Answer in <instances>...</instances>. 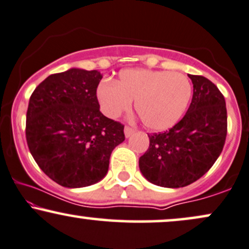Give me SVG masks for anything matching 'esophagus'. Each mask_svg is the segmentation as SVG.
<instances>
[{
	"mask_svg": "<svg viewBox=\"0 0 249 249\" xmlns=\"http://www.w3.org/2000/svg\"><path fill=\"white\" fill-rule=\"evenodd\" d=\"M124 133H125V137L130 138L134 133V130H133V128L128 127V126H125L124 127Z\"/></svg>",
	"mask_w": 249,
	"mask_h": 249,
	"instance_id": "1",
	"label": "esophagus"
}]
</instances>
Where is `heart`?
<instances>
[{"instance_id":"1","label":"heart","mask_w":249,"mask_h":249,"mask_svg":"<svg viewBox=\"0 0 249 249\" xmlns=\"http://www.w3.org/2000/svg\"><path fill=\"white\" fill-rule=\"evenodd\" d=\"M191 94V83L183 74L145 68L122 71L117 82L103 81L96 89L104 115L115 118L134 101L143 125L152 131L173 127L187 110Z\"/></svg>"}]
</instances>
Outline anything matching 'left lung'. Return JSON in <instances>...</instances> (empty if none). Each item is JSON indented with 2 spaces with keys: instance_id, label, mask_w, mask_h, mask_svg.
Wrapping results in <instances>:
<instances>
[{
  "instance_id": "left-lung-1",
  "label": "left lung",
  "mask_w": 249,
  "mask_h": 249,
  "mask_svg": "<svg viewBox=\"0 0 249 249\" xmlns=\"http://www.w3.org/2000/svg\"><path fill=\"white\" fill-rule=\"evenodd\" d=\"M188 76L194 95L187 113L169 131L148 136L149 147L139 159L143 178L159 187L181 188L197 181L213 166L225 143L223 94L206 77Z\"/></svg>"
}]
</instances>
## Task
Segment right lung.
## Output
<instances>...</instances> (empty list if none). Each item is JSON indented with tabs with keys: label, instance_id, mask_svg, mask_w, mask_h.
<instances>
[{
	"label": "right lung",
	"instance_id": "1",
	"mask_svg": "<svg viewBox=\"0 0 249 249\" xmlns=\"http://www.w3.org/2000/svg\"><path fill=\"white\" fill-rule=\"evenodd\" d=\"M98 71L70 68L47 76L32 92L26 142L40 169L66 188L100 182L110 155L125 140L124 126L100 111Z\"/></svg>",
	"mask_w": 249,
	"mask_h": 249
}]
</instances>
